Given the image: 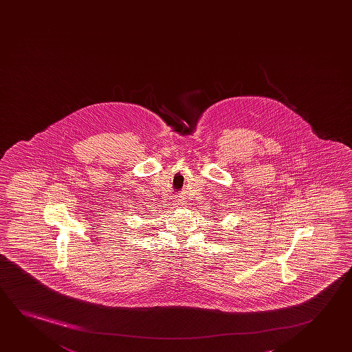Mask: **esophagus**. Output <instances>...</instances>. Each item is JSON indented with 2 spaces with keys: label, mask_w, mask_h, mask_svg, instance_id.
I'll return each instance as SVG.
<instances>
[{
  "label": "esophagus",
  "mask_w": 352,
  "mask_h": 352,
  "mask_svg": "<svg viewBox=\"0 0 352 352\" xmlns=\"http://www.w3.org/2000/svg\"><path fill=\"white\" fill-rule=\"evenodd\" d=\"M185 202H186V201H185L183 197H179V199H177V201H175V204H177V207L180 208V207L185 206Z\"/></svg>",
  "instance_id": "34e87169"
}]
</instances>
